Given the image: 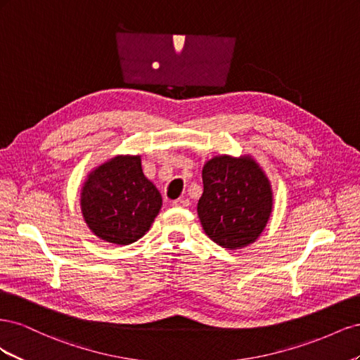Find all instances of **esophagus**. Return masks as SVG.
Here are the masks:
<instances>
[{
  "mask_svg": "<svg viewBox=\"0 0 360 360\" xmlns=\"http://www.w3.org/2000/svg\"><path fill=\"white\" fill-rule=\"evenodd\" d=\"M189 205V200L188 198H179L172 201V207H180V209H184V207Z\"/></svg>",
  "mask_w": 360,
  "mask_h": 360,
  "instance_id": "34e87169",
  "label": "esophagus"
}]
</instances>
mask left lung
I'll use <instances>...</instances> for the list:
<instances>
[{"label":"left lung","mask_w":360,"mask_h":360,"mask_svg":"<svg viewBox=\"0 0 360 360\" xmlns=\"http://www.w3.org/2000/svg\"><path fill=\"white\" fill-rule=\"evenodd\" d=\"M198 217L205 234L226 249L254 243L274 209L264 171L250 156H214L202 168Z\"/></svg>","instance_id":"1"}]
</instances>
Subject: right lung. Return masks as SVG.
Here are the masks:
<instances>
[{
    "label": "right lung",
    "mask_w": 360,
    "mask_h": 360,
    "mask_svg": "<svg viewBox=\"0 0 360 360\" xmlns=\"http://www.w3.org/2000/svg\"><path fill=\"white\" fill-rule=\"evenodd\" d=\"M162 207V197L141 168V156L118 155L94 168L81 191L85 224L102 240L130 245L143 237Z\"/></svg>",
    "instance_id": "1"
}]
</instances>
